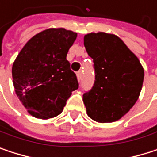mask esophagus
I'll use <instances>...</instances> for the list:
<instances>
[{
  "mask_svg": "<svg viewBox=\"0 0 157 157\" xmlns=\"http://www.w3.org/2000/svg\"><path fill=\"white\" fill-rule=\"evenodd\" d=\"M76 76H77V80L80 82L81 79H82V73H81V72H77V73H76Z\"/></svg>",
  "mask_w": 157,
  "mask_h": 157,
  "instance_id": "1",
  "label": "esophagus"
}]
</instances>
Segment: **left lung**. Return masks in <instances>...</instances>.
Returning a JSON list of instances; mask_svg holds the SVG:
<instances>
[{
	"label": "left lung",
	"instance_id": "left-lung-1",
	"mask_svg": "<svg viewBox=\"0 0 157 157\" xmlns=\"http://www.w3.org/2000/svg\"><path fill=\"white\" fill-rule=\"evenodd\" d=\"M83 44L94 60L95 81L82 96L87 115L98 123L121 119L139 98L144 72L139 59L115 34L90 33Z\"/></svg>",
	"mask_w": 157,
	"mask_h": 157
}]
</instances>
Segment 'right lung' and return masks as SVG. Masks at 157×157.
Masks as SVG:
<instances>
[{
  "mask_svg": "<svg viewBox=\"0 0 157 157\" xmlns=\"http://www.w3.org/2000/svg\"><path fill=\"white\" fill-rule=\"evenodd\" d=\"M76 37L73 31L49 28L32 37L17 55L12 69L14 91L33 117L57 116L78 89L76 75L66 60Z\"/></svg>",
  "mask_w": 157,
  "mask_h": 157,
  "instance_id": "1",
  "label": "right lung"
}]
</instances>
